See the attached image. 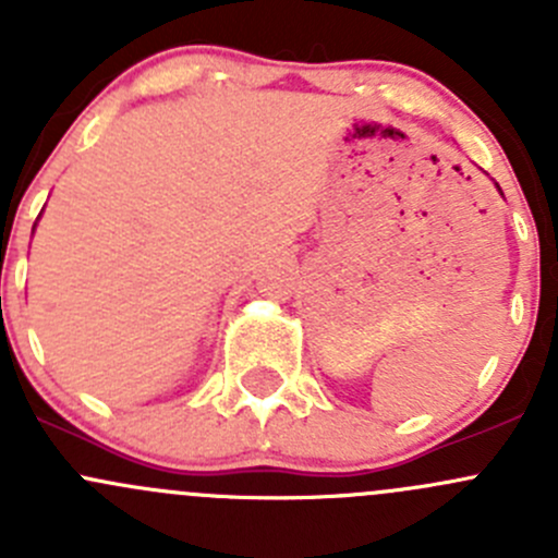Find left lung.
<instances>
[{"mask_svg":"<svg viewBox=\"0 0 558 558\" xmlns=\"http://www.w3.org/2000/svg\"><path fill=\"white\" fill-rule=\"evenodd\" d=\"M497 191H499V194H502V189H499V185H497Z\"/></svg>","mask_w":558,"mask_h":558,"instance_id":"1","label":"left lung"}]
</instances>
